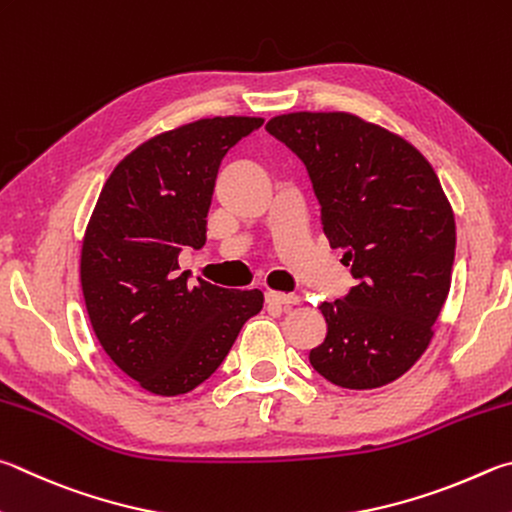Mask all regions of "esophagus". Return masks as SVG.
I'll list each match as a JSON object with an SVG mask.
<instances>
[{"label": "esophagus", "instance_id": "1", "mask_svg": "<svg viewBox=\"0 0 512 512\" xmlns=\"http://www.w3.org/2000/svg\"><path fill=\"white\" fill-rule=\"evenodd\" d=\"M266 304H273V306H280V309H291V306L300 304V297L295 293H275V291H268L266 293Z\"/></svg>", "mask_w": 512, "mask_h": 512}]
</instances>
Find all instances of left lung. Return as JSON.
Returning <instances> with one entry per match:
<instances>
[{
	"label": "left lung",
	"instance_id": "left-lung-1",
	"mask_svg": "<svg viewBox=\"0 0 512 512\" xmlns=\"http://www.w3.org/2000/svg\"><path fill=\"white\" fill-rule=\"evenodd\" d=\"M266 132L304 163L324 235L356 280L320 304L313 369L345 389L392 383L423 356L450 293L457 226L439 176L405 138L345 111L275 116Z\"/></svg>",
	"mask_w": 512,
	"mask_h": 512
}]
</instances>
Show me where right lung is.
<instances>
[{"mask_svg":"<svg viewBox=\"0 0 512 512\" xmlns=\"http://www.w3.org/2000/svg\"><path fill=\"white\" fill-rule=\"evenodd\" d=\"M264 118H201L150 138L120 161L82 239L80 282L102 349L156 396L188 394L215 374L262 291L179 273L183 246L206 244L221 159Z\"/></svg>","mask_w":512,"mask_h":512,"instance_id":"obj_1","label":"right lung"}]
</instances>
